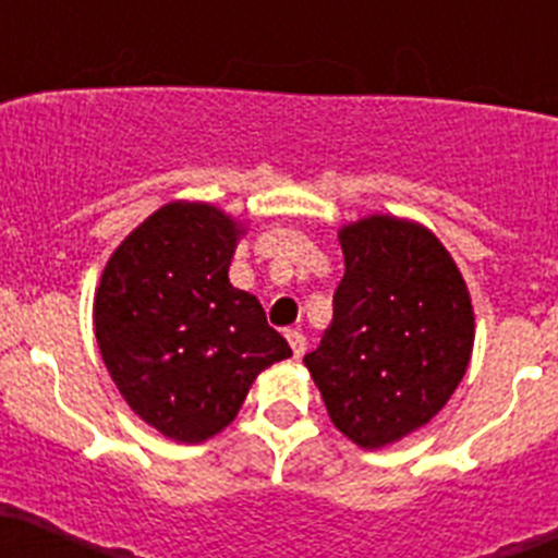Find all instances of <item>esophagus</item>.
Masks as SVG:
<instances>
[{
    "instance_id": "esophagus-1",
    "label": "esophagus",
    "mask_w": 558,
    "mask_h": 558,
    "mask_svg": "<svg viewBox=\"0 0 558 558\" xmlns=\"http://www.w3.org/2000/svg\"><path fill=\"white\" fill-rule=\"evenodd\" d=\"M284 337H288V342H290V348H293L295 359H301V355H304V350H306V337H304V333L295 331V328H290V331L284 333Z\"/></svg>"
}]
</instances>
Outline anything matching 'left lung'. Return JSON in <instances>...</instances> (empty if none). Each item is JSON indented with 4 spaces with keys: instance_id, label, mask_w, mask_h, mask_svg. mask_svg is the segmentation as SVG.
I'll list each match as a JSON object with an SVG mask.
<instances>
[{
    "instance_id": "1",
    "label": "left lung",
    "mask_w": 558,
    "mask_h": 558,
    "mask_svg": "<svg viewBox=\"0 0 558 558\" xmlns=\"http://www.w3.org/2000/svg\"><path fill=\"white\" fill-rule=\"evenodd\" d=\"M333 320L304 355L333 427L380 449L424 427L463 380L474 310L444 243L416 221L369 216L339 230Z\"/></svg>"
}]
</instances>
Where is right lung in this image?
<instances>
[{
  "instance_id": "1",
  "label": "right lung",
  "mask_w": 558,
  "mask_h": 558,
  "mask_svg": "<svg viewBox=\"0 0 558 558\" xmlns=\"http://www.w3.org/2000/svg\"><path fill=\"white\" fill-rule=\"evenodd\" d=\"M243 227L208 203H169L106 263L95 339L131 411L180 444L208 441L265 367L293 355L259 301L232 288Z\"/></svg>"
}]
</instances>
